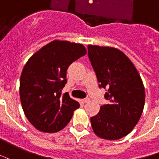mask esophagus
<instances>
[{"label": "esophagus", "instance_id": "obj_1", "mask_svg": "<svg viewBox=\"0 0 159 159\" xmlns=\"http://www.w3.org/2000/svg\"><path fill=\"white\" fill-rule=\"evenodd\" d=\"M90 99H89V98H85V99H84V100H83V102H84V103H88V102H90Z\"/></svg>", "mask_w": 159, "mask_h": 159}]
</instances>
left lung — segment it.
Returning a JSON list of instances; mask_svg holds the SVG:
<instances>
[{
    "label": "left lung",
    "mask_w": 159,
    "mask_h": 159,
    "mask_svg": "<svg viewBox=\"0 0 159 159\" xmlns=\"http://www.w3.org/2000/svg\"><path fill=\"white\" fill-rule=\"evenodd\" d=\"M88 57L99 87L107 89L104 97L109 102L91 118L93 131L102 139L119 140L134 129L143 111L145 89L141 76L117 48L89 45Z\"/></svg>",
    "instance_id": "8db88e82"
}]
</instances>
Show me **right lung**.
Wrapping results in <instances>:
<instances>
[{
    "mask_svg": "<svg viewBox=\"0 0 159 159\" xmlns=\"http://www.w3.org/2000/svg\"><path fill=\"white\" fill-rule=\"evenodd\" d=\"M86 54L83 45L53 40L29 59L20 77V100L28 120L40 131L53 133L64 128L80 103L68 93L62 96L67 69Z\"/></svg>",
    "mask_w": 159,
    "mask_h": 159,
    "instance_id": "right-lung-1",
    "label": "right lung"
}]
</instances>
